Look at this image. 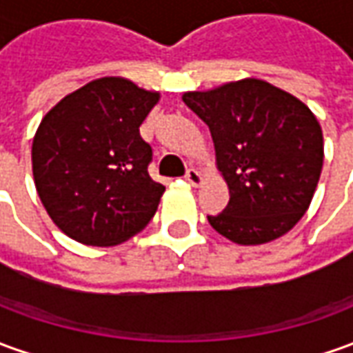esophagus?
I'll list each match as a JSON object with an SVG mask.
<instances>
[{"instance_id": "1", "label": "esophagus", "mask_w": 353, "mask_h": 353, "mask_svg": "<svg viewBox=\"0 0 353 353\" xmlns=\"http://www.w3.org/2000/svg\"><path fill=\"white\" fill-rule=\"evenodd\" d=\"M186 181L190 182L192 186H201L203 184V176H201V172L198 171V169H188V172H186Z\"/></svg>"}]
</instances>
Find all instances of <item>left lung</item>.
Listing matches in <instances>:
<instances>
[{"label":"left lung","instance_id":"8db88e82","mask_svg":"<svg viewBox=\"0 0 353 353\" xmlns=\"http://www.w3.org/2000/svg\"><path fill=\"white\" fill-rule=\"evenodd\" d=\"M182 101L209 126L230 201L208 217L221 236L259 246L284 236L310 208L325 150L310 107L259 79H242Z\"/></svg>","mask_w":353,"mask_h":353}]
</instances>
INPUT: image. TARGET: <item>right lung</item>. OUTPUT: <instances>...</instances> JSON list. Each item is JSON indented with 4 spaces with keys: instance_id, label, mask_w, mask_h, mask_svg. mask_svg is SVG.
<instances>
[{
    "instance_id": "obj_1",
    "label": "right lung",
    "mask_w": 353,
    "mask_h": 353,
    "mask_svg": "<svg viewBox=\"0 0 353 353\" xmlns=\"http://www.w3.org/2000/svg\"><path fill=\"white\" fill-rule=\"evenodd\" d=\"M161 98L103 77L59 99L32 140L36 192L61 232L86 246H117L152 221L165 186L148 172L140 125Z\"/></svg>"
}]
</instances>
